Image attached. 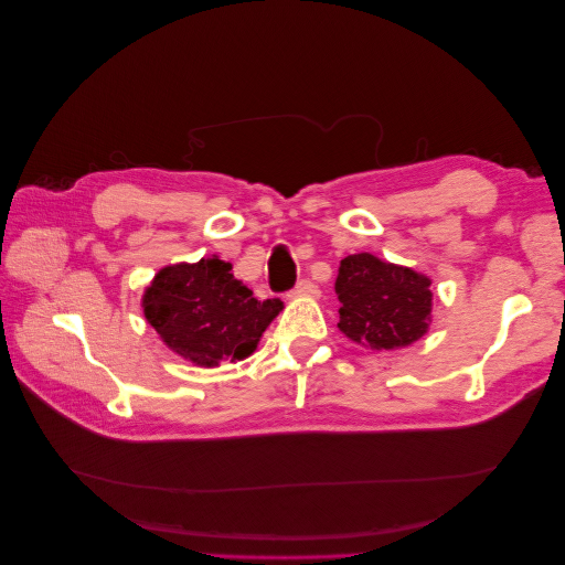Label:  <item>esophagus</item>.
Segmentation results:
<instances>
[{
	"mask_svg": "<svg viewBox=\"0 0 565 565\" xmlns=\"http://www.w3.org/2000/svg\"><path fill=\"white\" fill-rule=\"evenodd\" d=\"M295 297H311V299H318L320 297V289L316 282L311 280H301L297 287H295Z\"/></svg>",
	"mask_w": 565,
	"mask_h": 565,
	"instance_id": "esophagus-1",
	"label": "esophagus"
}]
</instances>
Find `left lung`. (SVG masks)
Here are the masks:
<instances>
[{
    "label": "left lung",
    "mask_w": 565,
    "mask_h": 565,
    "mask_svg": "<svg viewBox=\"0 0 565 565\" xmlns=\"http://www.w3.org/2000/svg\"><path fill=\"white\" fill-rule=\"evenodd\" d=\"M334 289L341 301L337 328L358 347L396 351L429 332L434 282L415 268L370 252L349 254L339 264Z\"/></svg>",
    "instance_id": "left-lung-1"
}]
</instances>
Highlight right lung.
I'll use <instances>...</instances> for the list:
<instances>
[{
    "label": "right lung",
    "mask_w": 565,
    "mask_h": 565,
    "mask_svg": "<svg viewBox=\"0 0 565 565\" xmlns=\"http://www.w3.org/2000/svg\"><path fill=\"white\" fill-rule=\"evenodd\" d=\"M141 309L152 330L183 361L218 367L221 361H245L285 303L259 301L233 278L231 264L216 256L164 266L150 280Z\"/></svg>",
    "instance_id": "obj_1"
}]
</instances>
